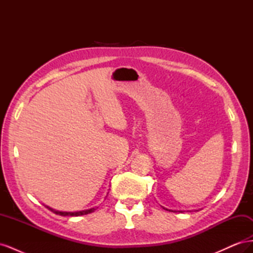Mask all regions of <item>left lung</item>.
Returning a JSON list of instances; mask_svg holds the SVG:
<instances>
[{
  "instance_id": "left-lung-1",
  "label": "left lung",
  "mask_w": 253,
  "mask_h": 253,
  "mask_svg": "<svg viewBox=\"0 0 253 253\" xmlns=\"http://www.w3.org/2000/svg\"><path fill=\"white\" fill-rule=\"evenodd\" d=\"M165 210H168V211H170V212H177V211H173V210H169V209H166V208H164ZM178 212H182V211H178Z\"/></svg>"
}]
</instances>
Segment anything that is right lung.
Returning <instances> with one entry per match:
<instances>
[{
    "label": "right lung",
    "instance_id": "obj_1",
    "mask_svg": "<svg viewBox=\"0 0 253 253\" xmlns=\"http://www.w3.org/2000/svg\"><path fill=\"white\" fill-rule=\"evenodd\" d=\"M46 208L49 209L50 211H52L53 213L59 214V215H62V216H80V215H84V214H88L94 212L96 209L95 208H91L88 210H83V211H78V212H62V211H57V210H53L51 208H49L48 206H46Z\"/></svg>",
    "mask_w": 253,
    "mask_h": 253
}]
</instances>
